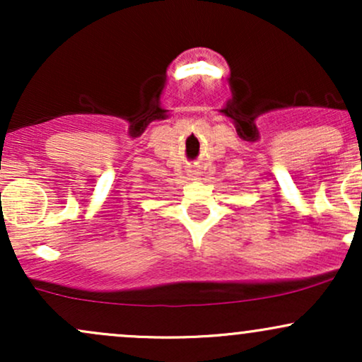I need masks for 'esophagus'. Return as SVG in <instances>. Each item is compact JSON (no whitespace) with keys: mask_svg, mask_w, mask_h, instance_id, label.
<instances>
[{"mask_svg":"<svg viewBox=\"0 0 362 362\" xmlns=\"http://www.w3.org/2000/svg\"><path fill=\"white\" fill-rule=\"evenodd\" d=\"M189 175L195 177V175H197V170H189Z\"/></svg>","mask_w":362,"mask_h":362,"instance_id":"34e87169","label":"esophagus"}]
</instances>
